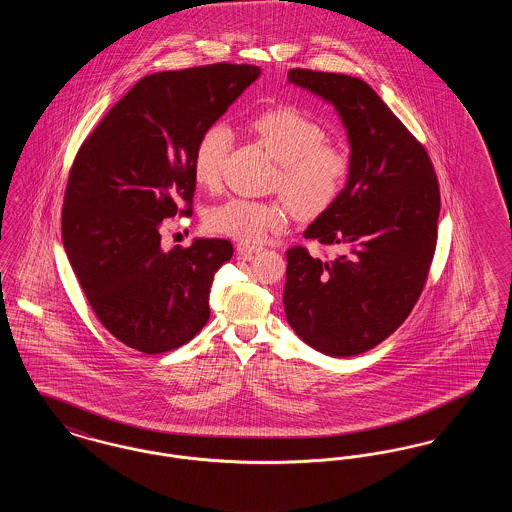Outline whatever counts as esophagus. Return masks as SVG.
I'll use <instances>...</instances> for the list:
<instances>
[{"mask_svg": "<svg viewBox=\"0 0 512 512\" xmlns=\"http://www.w3.org/2000/svg\"><path fill=\"white\" fill-rule=\"evenodd\" d=\"M236 249H238V253L247 255V253H259V251H263V245L249 244V242H238Z\"/></svg>", "mask_w": 512, "mask_h": 512, "instance_id": "34e87169", "label": "esophagus"}]
</instances>
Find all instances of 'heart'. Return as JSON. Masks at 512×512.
<instances>
[{
	"label": "heart",
	"instance_id": "1",
	"mask_svg": "<svg viewBox=\"0 0 512 512\" xmlns=\"http://www.w3.org/2000/svg\"><path fill=\"white\" fill-rule=\"evenodd\" d=\"M249 128L276 159L272 190L291 201L230 197L211 207L205 217L213 232L242 242H261L288 226L293 209L313 217L336 203L351 174V157L343 147L326 142L328 134L317 119L292 105H280L259 113ZM232 144L234 132L226 122H213L201 132L192 165L201 188H219Z\"/></svg>",
	"mask_w": 512,
	"mask_h": 512
}]
</instances>
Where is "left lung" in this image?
Here are the masks:
<instances>
[{"label":"left lung","mask_w":512,"mask_h":512,"mask_svg":"<svg viewBox=\"0 0 512 512\" xmlns=\"http://www.w3.org/2000/svg\"><path fill=\"white\" fill-rule=\"evenodd\" d=\"M293 84L330 101L347 128L345 190L307 230L336 257L286 251L284 309L293 330L330 357L365 353L411 315L426 286L441 207L432 159L361 78L290 69Z\"/></svg>","instance_id":"8db88e82"}]
</instances>
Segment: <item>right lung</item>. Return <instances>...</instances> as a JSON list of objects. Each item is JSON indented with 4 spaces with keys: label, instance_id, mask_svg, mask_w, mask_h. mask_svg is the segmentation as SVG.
Segmentation results:
<instances>
[{
    "label": "right lung",
    "instance_id": "1",
    "mask_svg": "<svg viewBox=\"0 0 512 512\" xmlns=\"http://www.w3.org/2000/svg\"><path fill=\"white\" fill-rule=\"evenodd\" d=\"M261 74L213 63L144 76L82 142L69 171L61 236L99 322L146 355L188 343L209 320L213 276L234 247H161V224L192 215L201 132Z\"/></svg>",
    "mask_w": 512,
    "mask_h": 512
}]
</instances>
